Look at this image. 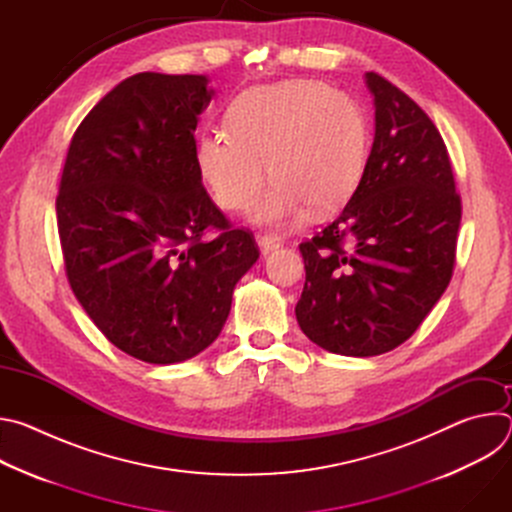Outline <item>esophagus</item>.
Instances as JSON below:
<instances>
[{
    "instance_id": "obj_1",
    "label": "esophagus",
    "mask_w": 512,
    "mask_h": 512,
    "mask_svg": "<svg viewBox=\"0 0 512 512\" xmlns=\"http://www.w3.org/2000/svg\"><path fill=\"white\" fill-rule=\"evenodd\" d=\"M259 247H261V251L263 253H271L273 249H277V247H281V237L279 235H273V233H263V235H259Z\"/></svg>"
}]
</instances>
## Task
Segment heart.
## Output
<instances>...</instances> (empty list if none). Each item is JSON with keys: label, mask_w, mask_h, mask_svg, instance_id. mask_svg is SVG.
Here are the masks:
<instances>
[{"label": "heart", "mask_w": 512, "mask_h": 512, "mask_svg": "<svg viewBox=\"0 0 512 512\" xmlns=\"http://www.w3.org/2000/svg\"><path fill=\"white\" fill-rule=\"evenodd\" d=\"M227 131L198 141V166L216 202L243 212L253 206L265 166L275 180L255 218L285 223L308 204L326 212L358 186L369 158V123L356 99L316 79H291L241 93Z\"/></svg>", "instance_id": "heart-1"}]
</instances>
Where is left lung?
Masks as SVG:
<instances>
[{"label": "left lung", "instance_id": "obj_1", "mask_svg": "<svg viewBox=\"0 0 512 512\" xmlns=\"http://www.w3.org/2000/svg\"><path fill=\"white\" fill-rule=\"evenodd\" d=\"M367 85L377 127L362 178L334 221L300 243V328L344 356H377L411 338L452 279L462 218L433 121L377 72Z\"/></svg>", "mask_w": 512, "mask_h": 512}]
</instances>
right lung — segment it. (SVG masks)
I'll use <instances>...</instances> for the list:
<instances>
[{"label": "right lung", "instance_id": "1", "mask_svg": "<svg viewBox=\"0 0 512 512\" xmlns=\"http://www.w3.org/2000/svg\"><path fill=\"white\" fill-rule=\"evenodd\" d=\"M206 85L160 72L119 83L72 135L58 184L72 291L111 344L152 364L192 358L221 334L259 257L253 233L202 186L194 131Z\"/></svg>", "mask_w": 512, "mask_h": 512}]
</instances>
